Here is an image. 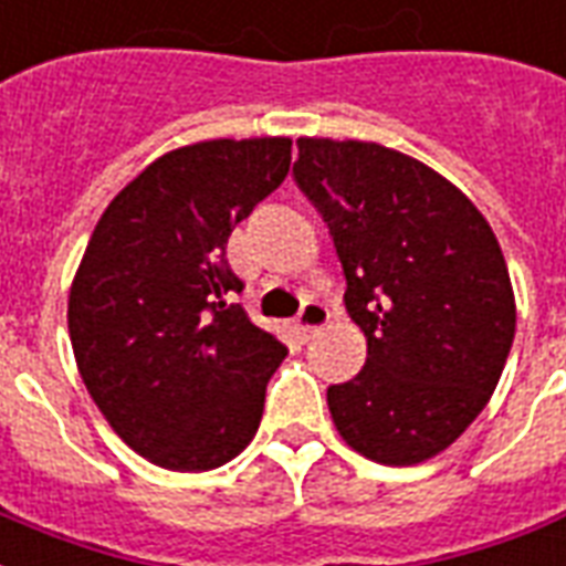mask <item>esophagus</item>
<instances>
[{
  "mask_svg": "<svg viewBox=\"0 0 566 566\" xmlns=\"http://www.w3.org/2000/svg\"><path fill=\"white\" fill-rule=\"evenodd\" d=\"M328 307L325 304H318V301H307L304 307H301L298 313V334L304 339H310L316 331H322L325 325H328Z\"/></svg>",
  "mask_w": 566,
  "mask_h": 566,
  "instance_id": "1",
  "label": "esophagus"
}]
</instances>
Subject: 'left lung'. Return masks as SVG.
<instances>
[{"label":"left lung","mask_w":566,"mask_h":566,"mask_svg":"<svg viewBox=\"0 0 566 566\" xmlns=\"http://www.w3.org/2000/svg\"><path fill=\"white\" fill-rule=\"evenodd\" d=\"M292 176L334 238L367 337L364 369L328 388L331 418L367 460H429L490 402L513 346L499 241L462 190L394 148L301 137Z\"/></svg>","instance_id":"1"}]
</instances>
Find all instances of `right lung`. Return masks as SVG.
<instances>
[{"label":"right lung","instance_id":"add662e5","mask_svg":"<svg viewBox=\"0 0 566 566\" xmlns=\"http://www.w3.org/2000/svg\"><path fill=\"white\" fill-rule=\"evenodd\" d=\"M289 160L286 137L176 148L88 238L67 298L76 367L109 427L160 469H218L256 436L286 346L229 304L244 283L227 241Z\"/></svg>","mask_w":566,"mask_h":566}]
</instances>
